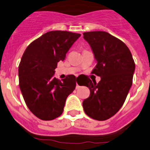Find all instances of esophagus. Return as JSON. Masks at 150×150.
<instances>
[{
	"label": "esophagus",
	"instance_id": "1",
	"mask_svg": "<svg viewBox=\"0 0 150 150\" xmlns=\"http://www.w3.org/2000/svg\"><path fill=\"white\" fill-rule=\"evenodd\" d=\"M79 88V85L78 84H77V83H76V88Z\"/></svg>",
	"mask_w": 150,
	"mask_h": 150
}]
</instances>
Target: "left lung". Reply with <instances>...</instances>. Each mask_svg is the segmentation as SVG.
<instances>
[{
	"mask_svg": "<svg viewBox=\"0 0 150 150\" xmlns=\"http://www.w3.org/2000/svg\"><path fill=\"white\" fill-rule=\"evenodd\" d=\"M97 64L92 74L98 83L87 79L90 96L83 101L85 113L96 120H105L120 109L132 83L135 64L127 45L106 32L83 33Z\"/></svg>",
	"mask_w": 150,
	"mask_h": 150,
	"instance_id": "obj_1",
	"label": "left lung"
}]
</instances>
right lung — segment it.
Masks as SVG:
<instances>
[{
	"label": "right lung",
	"mask_w": 150,
	"mask_h": 150,
	"mask_svg": "<svg viewBox=\"0 0 150 150\" xmlns=\"http://www.w3.org/2000/svg\"><path fill=\"white\" fill-rule=\"evenodd\" d=\"M81 36L68 31H50L36 39L25 50L18 68L19 86L30 110L42 120L62 114L67 98L76 87V77L62 80L54 76L57 63Z\"/></svg>",
	"instance_id": "right-lung-1"
}]
</instances>
